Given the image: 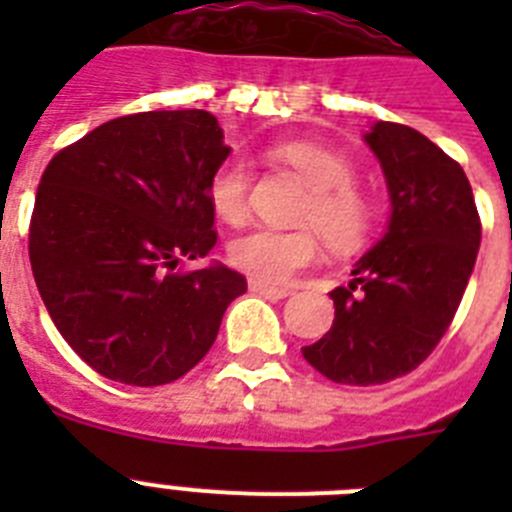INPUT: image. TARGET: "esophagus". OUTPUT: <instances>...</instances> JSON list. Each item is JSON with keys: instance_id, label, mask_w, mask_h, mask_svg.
<instances>
[{"instance_id": "esophagus-1", "label": "esophagus", "mask_w": 512, "mask_h": 512, "mask_svg": "<svg viewBox=\"0 0 512 512\" xmlns=\"http://www.w3.org/2000/svg\"><path fill=\"white\" fill-rule=\"evenodd\" d=\"M248 289H251V292H256V295L271 297V300H284V297H289L287 287H274V284L259 282V279H251V282H248Z\"/></svg>"}]
</instances>
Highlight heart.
<instances>
[{"instance_id": "obj_1", "label": "heart", "mask_w": 512, "mask_h": 512, "mask_svg": "<svg viewBox=\"0 0 512 512\" xmlns=\"http://www.w3.org/2000/svg\"><path fill=\"white\" fill-rule=\"evenodd\" d=\"M277 156L312 187L302 205L300 223L310 228H253L233 238L228 259L235 269L259 282H284L310 266L320 253V236L336 253H351L369 241L374 205L354 184V166L330 148L292 140L277 146ZM253 171L243 156H228L207 179V200L225 223H243L248 215Z\"/></svg>"}]
</instances>
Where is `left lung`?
I'll use <instances>...</instances> for the list:
<instances>
[{"instance_id":"8db88e82","label":"left lung","mask_w":512,"mask_h":512,"mask_svg":"<svg viewBox=\"0 0 512 512\" xmlns=\"http://www.w3.org/2000/svg\"><path fill=\"white\" fill-rule=\"evenodd\" d=\"M377 153L392 217L382 241L354 266V282L330 292L333 325L302 356L338 384H384L418 369L449 330L482 238L472 184L418 130L377 122Z\"/></svg>"}]
</instances>
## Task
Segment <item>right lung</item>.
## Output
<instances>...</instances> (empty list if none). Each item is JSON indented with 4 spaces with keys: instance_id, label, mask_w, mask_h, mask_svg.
<instances>
[{
    "instance_id": "add662e5",
    "label": "right lung",
    "mask_w": 512,
    "mask_h": 512,
    "mask_svg": "<svg viewBox=\"0 0 512 512\" xmlns=\"http://www.w3.org/2000/svg\"><path fill=\"white\" fill-rule=\"evenodd\" d=\"M230 148L205 110L115 117L45 166L27 251L48 315L94 372L133 387L184 377L246 277L174 271L217 241L207 179Z\"/></svg>"
}]
</instances>
